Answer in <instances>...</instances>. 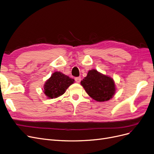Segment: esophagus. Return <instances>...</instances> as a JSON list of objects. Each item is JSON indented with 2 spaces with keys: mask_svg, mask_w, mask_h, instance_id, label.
Here are the masks:
<instances>
[{
  "mask_svg": "<svg viewBox=\"0 0 154 154\" xmlns=\"http://www.w3.org/2000/svg\"><path fill=\"white\" fill-rule=\"evenodd\" d=\"M75 81L76 83H79L81 82V78L80 77H76L75 78Z\"/></svg>",
  "mask_w": 154,
  "mask_h": 154,
  "instance_id": "1",
  "label": "esophagus"
}]
</instances>
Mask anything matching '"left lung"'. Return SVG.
I'll return each mask as SVG.
<instances>
[{"mask_svg":"<svg viewBox=\"0 0 154 154\" xmlns=\"http://www.w3.org/2000/svg\"><path fill=\"white\" fill-rule=\"evenodd\" d=\"M81 85L89 96L98 102L107 101L116 92L113 79L95 69L88 71L87 76L81 81Z\"/></svg>","mask_w":154,"mask_h":154,"instance_id":"1","label":"left lung"}]
</instances>
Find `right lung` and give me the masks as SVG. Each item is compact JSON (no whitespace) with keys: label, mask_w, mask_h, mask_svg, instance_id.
I'll use <instances>...</instances> for the list:
<instances>
[{"label":"right lung","mask_w":154,"mask_h":154,"mask_svg":"<svg viewBox=\"0 0 154 154\" xmlns=\"http://www.w3.org/2000/svg\"><path fill=\"white\" fill-rule=\"evenodd\" d=\"M75 79L60 72L56 71L47 79L44 85V93L49 99H55L64 94Z\"/></svg>","instance_id":"obj_1"}]
</instances>
